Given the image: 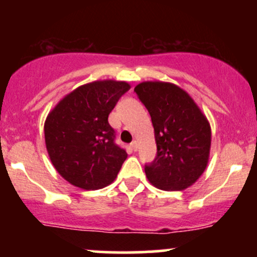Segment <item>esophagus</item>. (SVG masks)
I'll list each match as a JSON object with an SVG mask.
<instances>
[{
	"instance_id": "obj_1",
	"label": "esophagus",
	"mask_w": 257,
	"mask_h": 257,
	"mask_svg": "<svg viewBox=\"0 0 257 257\" xmlns=\"http://www.w3.org/2000/svg\"><path fill=\"white\" fill-rule=\"evenodd\" d=\"M131 149L133 150V151H137V150H138V143H137V141H133V143L131 144Z\"/></svg>"
}]
</instances>
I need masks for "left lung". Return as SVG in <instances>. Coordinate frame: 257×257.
<instances>
[{"mask_svg": "<svg viewBox=\"0 0 257 257\" xmlns=\"http://www.w3.org/2000/svg\"><path fill=\"white\" fill-rule=\"evenodd\" d=\"M151 116L157 155L145 164L153 186L181 191L193 185L205 170L211 129L193 99L184 89L167 82H143L134 88Z\"/></svg>", "mask_w": 257, "mask_h": 257, "instance_id": "1", "label": "left lung"}]
</instances>
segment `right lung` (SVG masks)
Wrapping results in <instances>:
<instances>
[{
	"instance_id": "obj_1",
	"label": "right lung",
	"mask_w": 257,
	"mask_h": 257,
	"mask_svg": "<svg viewBox=\"0 0 257 257\" xmlns=\"http://www.w3.org/2000/svg\"><path fill=\"white\" fill-rule=\"evenodd\" d=\"M131 89L126 82L96 81L67 94L44 123L47 151L57 172L83 190L110 185L126 159L114 143L108 114Z\"/></svg>"
}]
</instances>
